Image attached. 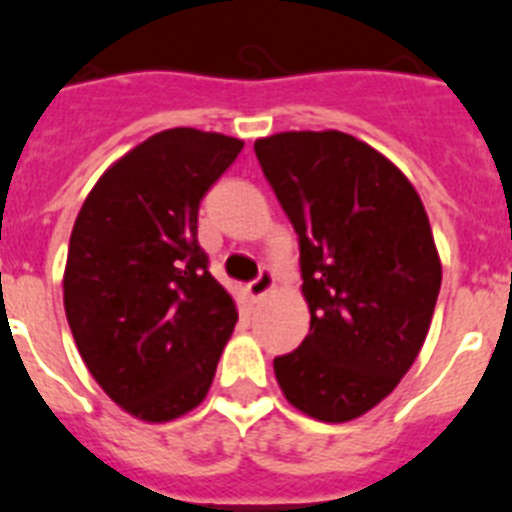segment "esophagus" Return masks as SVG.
Returning <instances> with one entry per match:
<instances>
[{
  "label": "esophagus",
  "mask_w": 512,
  "mask_h": 512,
  "mask_svg": "<svg viewBox=\"0 0 512 512\" xmlns=\"http://www.w3.org/2000/svg\"><path fill=\"white\" fill-rule=\"evenodd\" d=\"M270 291H273V273H270V270H262V273L257 275L255 281H252L250 286H247V293H250L252 301L265 299V296H268Z\"/></svg>",
  "instance_id": "34e87169"
}]
</instances>
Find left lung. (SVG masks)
<instances>
[{
  "label": "left lung",
  "mask_w": 512,
  "mask_h": 512,
  "mask_svg": "<svg viewBox=\"0 0 512 512\" xmlns=\"http://www.w3.org/2000/svg\"><path fill=\"white\" fill-rule=\"evenodd\" d=\"M255 154L299 234L311 317L275 379L304 415L355 420L397 389L428 337L443 275L428 213L397 164L350 133H273Z\"/></svg>",
  "instance_id": "obj_1"
}]
</instances>
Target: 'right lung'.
Instances as JSON below:
<instances>
[{"instance_id":"1","label":"right lung","mask_w":512,"mask_h":512,"mask_svg":"<svg viewBox=\"0 0 512 512\" xmlns=\"http://www.w3.org/2000/svg\"><path fill=\"white\" fill-rule=\"evenodd\" d=\"M244 141L170 128L133 146L84 198L64 309L92 379L121 410L170 422L206 399L237 304L198 244V206Z\"/></svg>"}]
</instances>
